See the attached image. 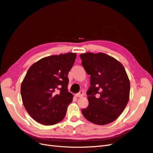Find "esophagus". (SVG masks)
<instances>
[{
    "label": "esophagus",
    "instance_id": "1",
    "mask_svg": "<svg viewBox=\"0 0 153 153\" xmlns=\"http://www.w3.org/2000/svg\"><path fill=\"white\" fill-rule=\"evenodd\" d=\"M84 95V93L83 91H82V90H81L79 93L76 94V97H82V96Z\"/></svg>",
    "mask_w": 153,
    "mask_h": 153
}]
</instances>
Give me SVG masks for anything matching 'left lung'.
Masks as SVG:
<instances>
[{
	"label": "left lung",
	"instance_id": "1",
	"mask_svg": "<svg viewBox=\"0 0 153 153\" xmlns=\"http://www.w3.org/2000/svg\"><path fill=\"white\" fill-rule=\"evenodd\" d=\"M79 56L90 75L86 92L89 105L82 109V114L95 124H110L123 112L129 101L130 82L125 68L117 59L101 52Z\"/></svg>",
	"mask_w": 153,
	"mask_h": 153
}]
</instances>
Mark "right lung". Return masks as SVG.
<instances>
[{
  "label": "right lung",
  "mask_w": 153,
  "mask_h": 153,
  "mask_svg": "<svg viewBox=\"0 0 153 153\" xmlns=\"http://www.w3.org/2000/svg\"><path fill=\"white\" fill-rule=\"evenodd\" d=\"M76 58V53L50 56L29 68L21 85L25 110L33 119L43 125H54L65 117L73 95L68 91V74Z\"/></svg>",
  "instance_id": "obj_1"
}]
</instances>
